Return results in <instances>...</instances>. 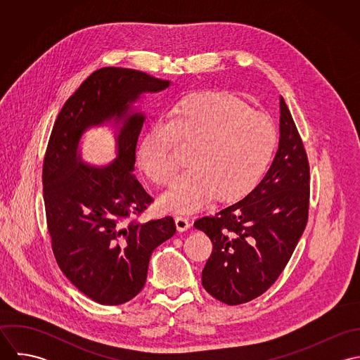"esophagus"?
Wrapping results in <instances>:
<instances>
[{
  "mask_svg": "<svg viewBox=\"0 0 360 360\" xmlns=\"http://www.w3.org/2000/svg\"><path fill=\"white\" fill-rule=\"evenodd\" d=\"M174 220H176V227H177L179 231H184L191 226L190 219L186 217V216H176Z\"/></svg>",
  "mask_w": 360,
  "mask_h": 360,
  "instance_id": "esophagus-1",
  "label": "esophagus"
}]
</instances>
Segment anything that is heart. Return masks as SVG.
Here are the masks:
<instances>
[{"instance_id":"obj_1","label":"heart","mask_w":360,"mask_h":360,"mask_svg":"<svg viewBox=\"0 0 360 360\" xmlns=\"http://www.w3.org/2000/svg\"><path fill=\"white\" fill-rule=\"evenodd\" d=\"M179 143L193 148L191 167L162 198V205L191 212L214 194L234 200L251 191L267 172L277 148L273 122L238 97L204 91L184 97L169 117H160L146 131L139 160L158 186H169L181 162Z\"/></svg>"}]
</instances>
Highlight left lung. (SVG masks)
<instances>
[{
    "instance_id": "8db88e82",
    "label": "left lung",
    "mask_w": 360,
    "mask_h": 360,
    "mask_svg": "<svg viewBox=\"0 0 360 360\" xmlns=\"http://www.w3.org/2000/svg\"><path fill=\"white\" fill-rule=\"evenodd\" d=\"M280 109L278 150L266 176L245 198L194 223L213 245L202 285L227 305L250 302L276 283L308 223V155L283 97Z\"/></svg>"
}]
</instances>
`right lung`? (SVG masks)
Segmentation results:
<instances>
[{
  "instance_id": "obj_1",
  "label": "right lung",
  "mask_w": 360,
  "mask_h": 360,
  "mask_svg": "<svg viewBox=\"0 0 360 360\" xmlns=\"http://www.w3.org/2000/svg\"><path fill=\"white\" fill-rule=\"evenodd\" d=\"M167 86L134 69H98L68 98L52 127L43 163L52 252L70 283L101 305L133 300L144 288L155 248L176 233L172 216L140 221L154 198L133 174L144 115L129 113L143 93ZM112 117L124 123L117 160L86 167L77 155L82 131Z\"/></svg>"
}]
</instances>
